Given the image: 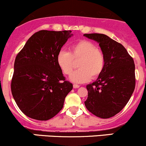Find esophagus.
Returning <instances> with one entry per match:
<instances>
[{
	"mask_svg": "<svg viewBox=\"0 0 146 146\" xmlns=\"http://www.w3.org/2000/svg\"><path fill=\"white\" fill-rule=\"evenodd\" d=\"M78 87H80L79 85H77V84H74V85H73V88L76 89V88H78Z\"/></svg>",
	"mask_w": 146,
	"mask_h": 146,
	"instance_id": "1",
	"label": "esophagus"
}]
</instances>
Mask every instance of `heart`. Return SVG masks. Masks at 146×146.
Listing matches in <instances>:
<instances>
[{
	"label": "heart",
	"mask_w": 146,
	"mask_h": 146,
	"mask_svg": "<svg viewBox=\"0 0 146 146\" xmlns=\"http://www.w3.org/2000/svg\"><path fill=\"white\" fill-rule=\"evenodd\" d=\"M79 69L73 72L70 80L75 83H82L90 78H96L102 73L105 57L96 45L88 40H81L73 45L70 52L61 50L56 56V62L63 73L70 75L74 68V61L79 60Z\"/></svg>",
	"instance_id": "1"
}]
</instances>
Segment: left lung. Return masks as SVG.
<instances>
[{
	"instance_id": "left-lung-1",
	"label": "left lung",
	"mask_w": 146,
	"mask_h": 146,
	"mask_svg": "<svg viewBox=\"0 0 146 146\" xmlns=\"http://www.w3.org/2000/svg\"><path fill=\"white\" fill-rule=\"evenodd\" d=\"M99 43L105 57L102 73L95 82L87 85L86 108L97 117L106 119L123 109L135 88L133 58L122 44L101 33L84 34Z\"/></svg>"
}]
</instances>
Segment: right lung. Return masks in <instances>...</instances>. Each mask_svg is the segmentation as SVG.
I'll list each match as a JSON object with an SVG mask.
<instances>
[{
  "label": "right lung",
  "mask_w": 146,
  "mask_h": 146,
  "mask_svg": "<svg viewBox=\"0 0 146 146\" xmlns=\"http://www.w3.org/2000/svg\"><path fill=\"white\" fill-rule=\"evenodd\" d=\"M70 31L36 32L17 55L11 91L17 105L28 117L48 120L64 106L73 84L65 80L56 62Z\"/></svg>",
  "instance_id": "1"
}]
</instances>
